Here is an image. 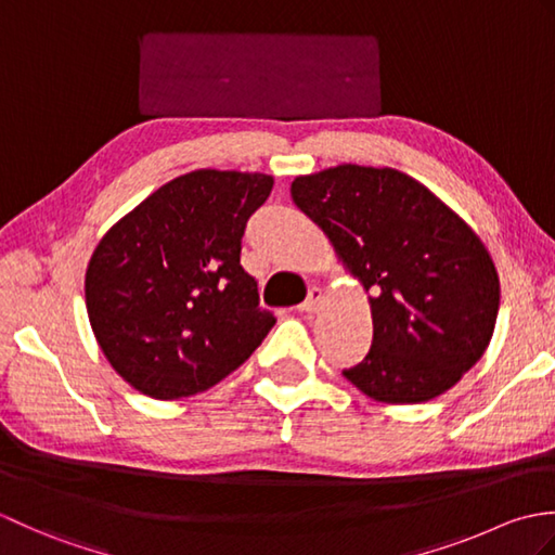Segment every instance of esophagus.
<instances>
[{
    "instance_id": "esophagus-1",
    "label": "esophagus",
    "mask_w": 555,
    "mask_h": 555,
    "mask_svg": "<svg viewBox=\"0 0 555 555\" xmlns=\"http://www.w3.org/2000/svg\"><path fill=\"white\" fill-rule=\"evenodd\" d=\"M322 288H317V286H312L310 291H308V298H305V302L300 305V312H317L320 310V305H322Z\"/></svg>"
}]
</instances>
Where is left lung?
Listing matches in <instances>:
<instances>
[{
    "label": "left lung",
    "instance_id": "obj_1",
    "mask_svg": "<svg viewBox=\"0 0 555 555\" xmlns=\"http://www.w3.org/2000/svg\"><path fill=\"white\" fill-rule=\"evenodd\" d=\"M291 195L372 293V348L346 379L398 405L455 386L499 314V274L477 233L396 169L340 164L300 176Z\"/></svg>",
    "mask_w": 555,
    "mask_h": 555
}]
</instances>
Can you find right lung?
<instances>
[{"label": "right lung", "instance_id": "add662e5", "mask_svg": "<svg viewBox=\"0 0 555 555\" xmlns=\"http://www.w3.org/2000/svg\"><path fill=\"white\" fill-rule=\"evenodd\" d=\"M274 179L199 169L162 185L90 257L86 305L112 367L157 400L195 396L276 324L241 267V241Z\"/></svg>", "mask_w": 555, "mask_h": 555}]
</instances>
